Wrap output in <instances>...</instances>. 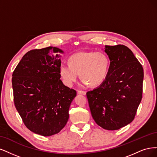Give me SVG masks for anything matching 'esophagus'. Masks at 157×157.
<instances>
[{
  "label": "esophagus",
  "mask_w": 157,
  "mask_h": 157,
  "mask_svg": "<svg viewBox=\"0 0 157 157\" xmlns=\"http://www.w3.org/2000/svg\"><path fill=\"white\" fill-rule=\"evenodd\" d=\"M77 92H78V94H82V95H85L86 94V92L83 91V90H78Z\"/></svg>",
  "instance_id": "obj_1"
}]
</instances>
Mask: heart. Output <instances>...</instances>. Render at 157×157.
I'll return each mask as SVG.
<instances>
[{
    "label": "heart",
    "instance_id": "1",
    "mask_svg": "<svg viewBox=\"0 0 157 157\" xmlns=\"http://www.w3.org/2000/svg\"><path fill=\"white\" fill-rule=\"evenodd\" d=\"M68 63H62L59 67V74L68 87L73 85L79 74L83 85H100L107 77L110 65L108 55L100 52L75 53L70 57Z\"/></svg>",
    "mask_w": 157,
    "mask_h": 157
}]
</instances>
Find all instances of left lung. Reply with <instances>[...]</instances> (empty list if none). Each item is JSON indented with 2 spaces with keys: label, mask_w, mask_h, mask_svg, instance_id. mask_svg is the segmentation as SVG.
Here are the masks:
<instances>
[{
  "label": "left lung",
  "mask_w": 157,
  "mask_h": 157,
  "mask_svg": "<svg viewBox=\"0 0 157 157\" xmlns=\"http://www.w3.org/2000/svg\"><path fill=\"white\" fill-rule=\"evenodd\" d=\"M110 60L104 82L87 93L92 117L98 126L118 130L134 120L142 98L144 69L124 45H105Z\"/></svg>",
  "instance_id": "left-lung-1"
}]
</instances>
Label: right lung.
<instances>
[{"label": "right lung", "instance_id": "obj_1", "mask_svg": "<svg viewBox=\"0 0 157 157\" xmlns=\"http://www.w3.org/2000/svg\"><path fill=\"white\" fill-rule=\"evenodd\" d=\"M58 48L33 49L25 54L12 74L13 100L25 125L34 133H59L69 118L76 91L60 80Z\"/></svg>", "mask_w": 157, "mask_h": 157}]
</instances>
